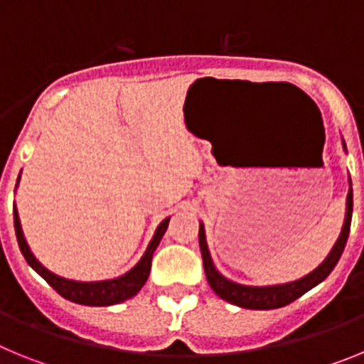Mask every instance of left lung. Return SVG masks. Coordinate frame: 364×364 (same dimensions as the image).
I'll use <instances>...</instances> for the list:
<instances>
[{"instance_id": "1", "label": "left lung", "mask_w": 364, "mask_h": 364, "mask_svg": "<svg viewBox=\"0 0 364 364\" xmlns=\"http://www.w3.org/2000/svg\"><path fill=\"white\" fill-rule=\"evenodd\" d=\"M343 149L346 151V144L343 140ZM348 195H346V213L343 228H341L339 239L336 240L333 247L326 255V259L321 262L314 272H310L304 277L297 279V281L282 282V284H268V286H247L235 282L231 279L224 277L215 266L213 259H211L210 247H208V240H205V230L204 222H200L198 228V244H200L202 260H204V272L205 279L210 282L211 290L224 301L231 302L235 306L247 308V310H275V308H282L286 304L294 302L301 295L310 291L317 284L324 281V279L332 273L336 264L339 262L341 255L345 252L346 240H348L350 233V222H352V211H353V191H352V180L348 178Z\"/></svg>"}]
</instances>
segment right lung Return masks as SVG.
I'll use <instances>...</instances> for the list:
<instances>
[{"instance_id": "right-lung-1", "label": "right lung", "mask_w": 364, "mask_h": 364, "mask_svg": "<svg viewBox=\"0 0 364 364\" xmlns=\"http://www.w3.org/2000/svg\"><path fill=\"white\" fill-rule=\"evenodd\" d=\"M19 176H21V173H19ZM19 176H18V182H16V188H18L19 184ZM169 218L171 217L164 218V220L160 222L156 231H154L153 239H151L149 246H147V250L144 252L142 259L138 260L136 264H134L129 272H125L124 275H120V277L105 279V281H74V279H65L62 277V275H56L54 272L45 268L40 260L34 257V253H32L31 247H28L27 239H25L23 230H21L18 208H16L14 204L16 239H18L19 250H21V253H23L28 266H31L38 275H41V277L49 282V284L53 286L54 290L62 295V297H65L67 301H73L76 302V304H85V306H111V304H120V302L134 297L138 291L142 290V286L146 284L147 277H149L153 253L154 250L159 247L164 233H166Z\"/></svg>"}]
</instances>
